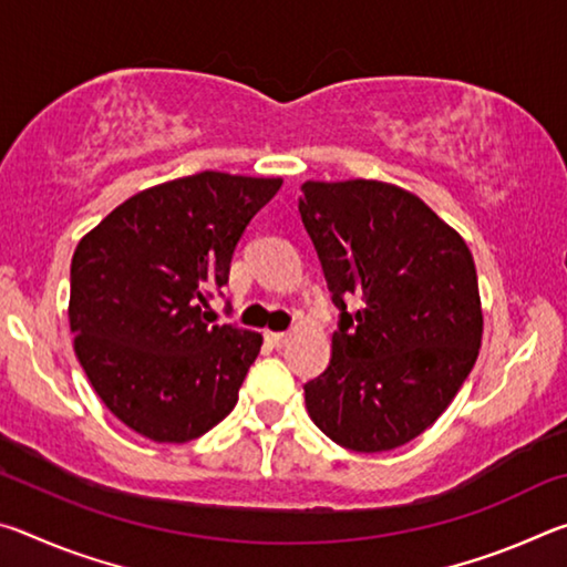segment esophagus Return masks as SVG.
Masks as SVG:
<instances>
[{
	"label": "esophagus",
	"mask_w": 567,
	"mask_h": 567,
	"mask_svg": "<svg viewBox=\"0 0 567 567\" xmlns=\"http://www.w3.org/2000/svg\"><path fill=\"white\" fill-rule=\"evenodd\" d=\"M287 338H290V334L287 332H265V340L272 344V348H282V344L287 342Z\"/></svg>",
	"instance_id": "34e87169"
}]
</instances>
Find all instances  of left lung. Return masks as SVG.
Instances as JSON below:
<instances>
[{"mask_svg":"<svg viewBox=\"0 0 567 567\" xmlns=\"http://www.w3.org/2000/svg\"><path fill=\"white\" fill-rule=\"evenodd\" d=\"M300 215L340 310L330 364L305 382L307 412L354 453L395 450L443 415L477 360L473 255L385 182H305Z\"/></svg>","mask_w":567,"mask_h":567,"instance_id":"left-lung-1","label":"left lung"}]
</instances>
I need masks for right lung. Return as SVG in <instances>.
I'll use <instances>...</instances> for the list:
<instances>
[{
	"label": "right lung",
	"mask_w": 567,
	"mask_h": 567,
	"mask_svg": "<svg viewBox=\"0 0 567 567\" xmlns=\"http://www.w3.org/2000/svg\"><path fill=\"white\" fill-rule=\"evenodd\" d=\"M282 187L199 172L130 197L72 257L70 330L104 405L155 443H187L233 412L262 334L209 324L239 237Z\"/></svg>",
	"instance_id": "1"
}]
</instances>
